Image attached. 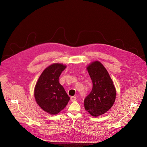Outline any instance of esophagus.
I'll return each mask as SVG.
<instances>
[{
	"instance_id": "1",
	"label": "esophagus",
	"mask_w": 147,
	"mask_h": 147,
	"mask_svg": "<svg viewBox=\"0 0 147 147\" xmlns=\"http://www.w3.org/2000/svg\"><path fill=\"white\" fill-rule=\"evenodd\" d=\"M76 100V97H71V101H74Z\"/></svg>"
}]
</instances>
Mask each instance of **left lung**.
<instances>
[{
    "label": "left lung",
    "mask_w": 147,
    "mask_h": 147,
    "mask_svg": "<svg viewBox=\"0 0 147 147\" xmlns=\"http://www.w3.org/2000/svg\"><path fill=\"white\" fill-rule=\"evenodd\" d=\"M93 83L90 93L84 100L85 109L93 116L101 115L113 105L116 90L107 69L99 61L92 63L87 68Z\"/></svg>",
    "instance_id": "obj_1"
}]
</instances>
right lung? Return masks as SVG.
<instances>
[{
  "mask_svg": "<svg viewBox=\"0 0 147 147\" xmlns=\"http://www.w3.org/2000/svg\"><path fill=\"white\" fill-rule=\"evenodd\" d=\"M66 66L54 64L46 68L35 86L34 95L36 102L45 111L55 115L63 109L70 100L58 81Z\"/></svg>",
  "mask_w": 147,
  "mask_h": 147,
  "instance_id": "right-lung-1",
  "label": "right lung"
}]
</instances>
